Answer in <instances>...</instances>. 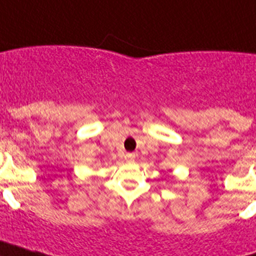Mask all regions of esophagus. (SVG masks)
Masks as SVG:
<instances>
[{"instance_id":"esophagus-1","label":"esophagus","mask_w":256,"mask_h":256,"mask_svg":"<svg viewBox=\"0 0 256 256\" xmlns=\"http://www.w3.org/2000/svg\"><path fill=\"white\" fill-rule=\"evenodd\" d=\"M124 158L128 161H132L135 158V154H124Z\"/></svg>"}]
</instances>
